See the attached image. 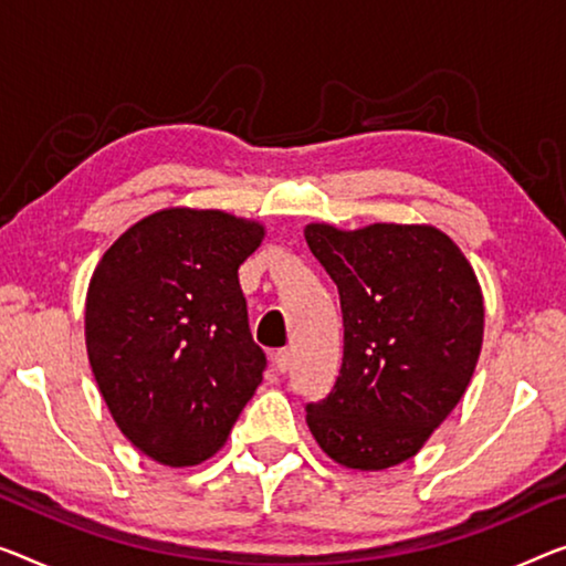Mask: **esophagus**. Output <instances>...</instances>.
Listing matches in <instances>:
<instances>
[{"label": "esophagus", "mask_w": 566, "mask_h": 566, "mask_svg": "<svg viewBox=\"0 0 566 566\" xmlns=\"http://www.w3.org/2000/svg\"><path fill=\"white\" fill-rule=\"evenodd\" d=\"M272 364H274L276 370H280V374H286V370H290V364H292V353L290 350L272 353Z\"/></svg>", "instance_id": "34e87169"}]
</instances>
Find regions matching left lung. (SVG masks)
<instances>
[{
  "label": "left lung",
  "mask_w": 566,
  "mask_h": 566,
  "mask_svg": "<svg viewBox=\"0 0 566 566\" xmlns=\"http://www.w3.org/2000/svg\"><path fill=\"white\" fill-rule=\"evenodd\" d=\"M305 241L343 310V366L333 391L307 403L310 432L348 470L407 462L458 407L478 366V276L458 243L427 223H307Z\"/></svg>",
  "instance_id": "obj_1"
}]
</instances>
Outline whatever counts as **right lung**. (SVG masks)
<instances>
[{"label":"right lung","instance_id":"obj_1","mask_svg":"<svg viewBox=\"0 0 566 566\" xmlns=\"http://www.w3.org/2000/svg\"><path fill=\"white\" fill-rule=\"evenodd\" d=\"M264 223L175 206L129 226L91 276L86 350L108 411L142 454L192 468L229 440L261 384L239 266Z\"/></svg>","mask_w":566,"mask_h":566}]
</instances>
